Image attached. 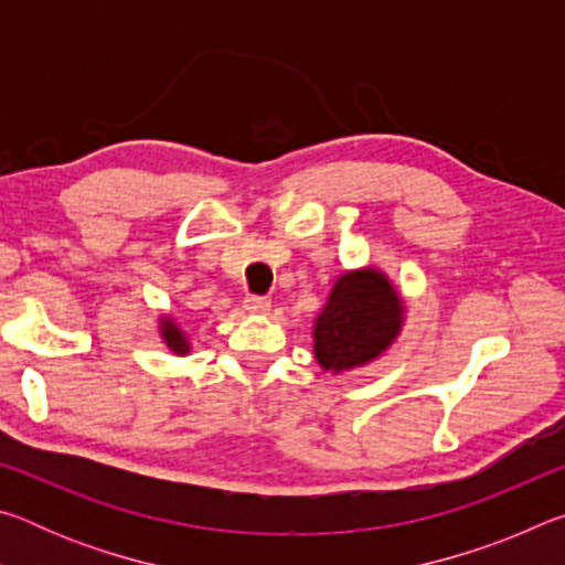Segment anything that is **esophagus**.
I'll use <instances>...</instances> for the list:
<instances>
[{"mask_svg": "<svg viewBox=\"0 0 565 565\" xmlns=\"http://www.w3.org/2000/svg\"><path fill=\"white\" fill-rule=\"evenodd\" d=\"M244 309H246L248 313H269L271 299H269V296H246V299H244Z\"/></svg>", "mask_w": 565, "mask_h": 565, "instance_id": "34e87169", "label": "esophagus"}]
</instances>
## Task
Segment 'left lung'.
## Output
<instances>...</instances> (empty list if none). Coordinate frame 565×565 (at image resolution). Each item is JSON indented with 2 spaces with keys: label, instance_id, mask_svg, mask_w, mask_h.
I'll return each instance as SVG.
<instances>
[{
  "label": "left lung",
  "instance_id": "obj_1",
  "mask_svg": "<svg viewBox=\"0 0 565 565\" xmlns=\"http://www.w3.org/2000/svg\"><path fill=\"white\" fill-rule=\"evenodd\" d=\"M404 303L381 271L343 274L313 327V353L327 371H349L381 356L401 331Z\"/></svg>",
  "mask_w": 565,
  "mask_h": 565
}]
</instances>
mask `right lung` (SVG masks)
<instances>
[{"label": "right lung", "instance_id": "add662e5", "mask_svg": "<svg viewBox=\"0 0 565 565\" xmlns=\"http://www.w3.org/2000/svg\"><path fill=\"white\" fill-rule=\"evenodd\" d=\"M161 337H164V341H167V347L171 349V351H177V353H186L189 351V341H186V333L181 331L174 321L171 319H164L161 321Z\"/></svg>", "mask_w": 565, "mask_h": 565}]
</instances>
